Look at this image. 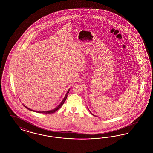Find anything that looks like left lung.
<instances>
[{
  "label": "left lung",
  "instance_id": "1",
  "mask_svg": "<svg viewBox=\"0 0 153 153\" xmlns=\"http://www.w3.org/2000/svg\"><path fill=\"white\" fill-rule=\"evenodd\" d=\"M92 115H93V114H92Z\"/></svg>",
  "mask_w": 153,
  "mask_h": 153
}]
</instances>
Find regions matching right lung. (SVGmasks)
Returning a JSON list of instances; mask_svg holds the SVG:
<instances>
[{
    "label": "right lung",
    "mask_w": 153,
    "mask_h": 153,
    "mask_svg": "<svg viewBox=\"0 0 153 153\" xmlns=\"http://www.w3.org/2000/svg\"><path fill=\"white\" fill-rule=\"evenodd\" d=\"M69 91H70V89H69L68 90V91L67 92V93H66V94L65 96V97H64V99H63V100H62V102H61V104L58 105L57 107H56V108H54V109H52V110H51V111H42V112H39V111H33V110H32V109H30L29 108H27V107H26L25 105H24L26 108H27V109L30 110V111H35V112H38V113H44V114H51V113H54V112H55L56 111H57L58 109H59L61 107V106L64 104V102H65L66 99V98H67V96H68V93H69Z\"/></svg>",
    "instance_id": "right-lung-1"
}]
</instances>
